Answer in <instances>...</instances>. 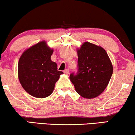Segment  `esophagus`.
I'll return each mask as SVG.
<instances>
[{"label":"esophagus","mask_w":135,"mask_h":135,"mask_svg":"<svg viewBox=\"0 0 135 135\" xmlns=\"http://www.w3.org/2000/svg\"><path fill=\"white\" fill-rule=\"evenodd\" d=\"M64 74H66V75H68V74H69V69H66V70H64Z\"/></svg>","instance_id":"obj_1"}]
</instances>
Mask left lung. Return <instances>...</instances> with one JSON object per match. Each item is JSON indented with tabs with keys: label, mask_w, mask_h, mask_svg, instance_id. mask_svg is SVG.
Masks as SVG:
<instances>
[{
	"label": "left lung",
	"mask_w": 135,
	"mask_h": 135,
	"mask_svg": "<svg viewBox=\"0 0 135 135\" xmlns=\"http://www.w3.org/2000/svg\"><path fill=\"white\" fill-rule=\"evenodd\" d=\"M78 72L70 74L69 79L75 90L86 99H93L107 87L113 68L106 51L101 46L84 42L77 48Z\"/></svg>",
	"instance_id": "obj_1"
}]
</instances>
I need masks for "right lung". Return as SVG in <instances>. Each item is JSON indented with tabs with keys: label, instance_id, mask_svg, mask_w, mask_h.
<instances>
[{
	"label": "right lung",
	"instance_id": "obj_1",
	"mask_svg": "<svg viewBox=\"0 0 135 135\" xmlns=\"http://www.w3.org/2000/svg\"><path fill=\"white\" fill-rule=\"evenodd\" d=\"M54 49L45 41L33 45L23 52L18 62V78L30 95L44 98L53 92L55 84L63 74L51 60Z\"/></svg>",
	"mask_w": 135,
	"mask_h": 135
}]
</instances>
